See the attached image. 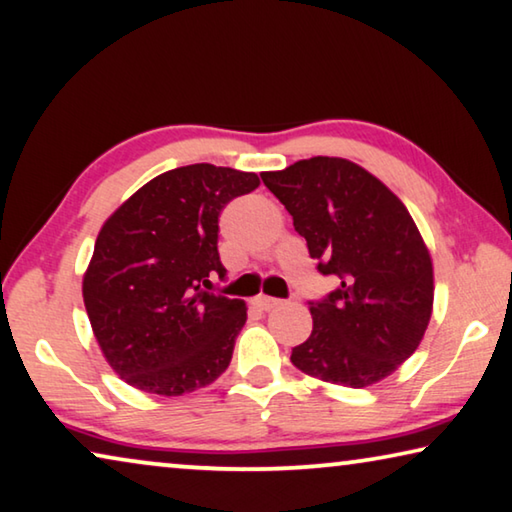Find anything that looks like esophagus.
Masks as SVG:
<instances>
[{"mask_svg":"<svg viewBox=\"0 0 512 512\" xmlns=\"http://www.w3.org/2000/svg\"><path fill=\"white\" fill-rule=\"evenodd\" d=\"M251 304H254L258 311H272V309H277V306L281 304V300H277V297L258 295V297H254V300H251Z\"/></svg>","mask_w":512,"mask_h":512,"instance_id":"34e87169","label":"esophagus"}]
</instances>
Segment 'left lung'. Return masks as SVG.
I'll use <instances>...</instances> for the list:
<instances>
[{"label": "left lung", "mask_w": 512, "mask_h": 512, "mask_svg": "<svg viewBox=\"0 0 512 512\" xmlns=\"http://www.w3.org/2000/svg\"><path fill=\"white\" fill-rule=\"evenodd\" d=\"M263 183L293 215L320 274L338 288L309 302L313 332L290 361L302 373L364 389L414 355L432 316V258L403 201L343 157H311Z\"/></svg>", "instance_id": "obj_1"}]
</instances>
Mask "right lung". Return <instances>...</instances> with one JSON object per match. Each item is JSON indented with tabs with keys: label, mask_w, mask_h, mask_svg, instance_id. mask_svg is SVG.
I'll return each instance as SVG.
<instances>
[{
	"label": "right lung",
	"mask_w": 512,
	"mask_h": 512,
	"mask_svg": "<svg viewBox=\"0 0 512 512\" xmlns=\"http://www.w3.org/2000/svg\"><path fill=\"white\" fill-rule=\"evenodd\" d=\"M261 185L256 174L187 164L130 196L102 224L82 295L102 355L139 391L183 396L231 364L247 304L210 295L219 212Z\"/></svg>",
	"instance_id": "obj_1"
}]
</instances>
